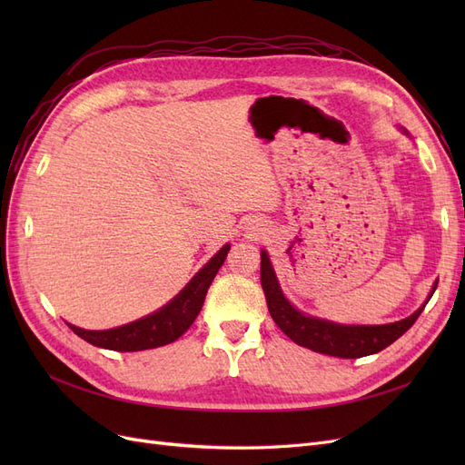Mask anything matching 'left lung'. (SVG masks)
<instances>
[{
    "instance_id": "obj_1",
    "label": "left lung",
    "mask_w": 465,
    "mask_h": 465,
    "mask_svg": "<svg viewBox=\"0 0 465 465\" xmlns=\"http://www.w3.org/2000/svg\"><path fill=\"white\" fill-rule=\"evenodd\" d=\"M407 134V130H403ZM262 287L265 292L267 308L273 322L281 328L287 337L306 349H312L322 355H331L340 359H359L374 355L378 351L386 349L393 341L401 337L407 330H410L419 314L423 312V308L430 301L432 292L436 291L439 281H434V285L429 292L427 301L420 304L417 311L400 322L382 323V326H349V323H335L330 320H322L311 314L301 312L299 308H294L279 287L277 275L273 272V265L270 262L267 252L262 250Z\"/></svg>"
}]
</instances>
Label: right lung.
I'll use <instances>...</instances> for the list:
<instances>
[{
    "label": "right lung",
    "instance_id": "add662e5",
    "mask_svg": "<svg viewBox=\"0 0 465 465\" xmlns=\"http://www.w3.org/2000/svg\"><path fill=\"white\" fill-rule=\"evenodd\" d=\"M229 250L231 244H224L217 254L190 279V283L182 289L171 302H166L163 308H159L157 312L112 330H83L74 326V323H67V326L72 328L74 333H77L81 340L89 341L94 347L124 351V353L125 351H145L173 343L192 326L193 320L198 318L211 281L215 279L219 267L227 260Z\"/></svg>",
    "mask_w": 465,
    "mask_h": 465
}]
</instances>
